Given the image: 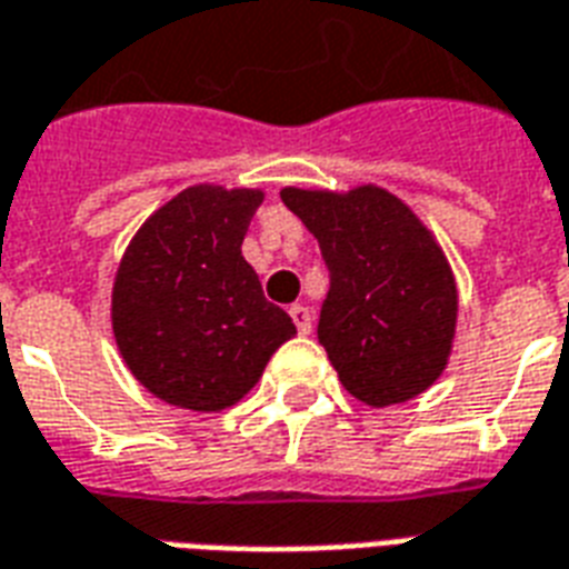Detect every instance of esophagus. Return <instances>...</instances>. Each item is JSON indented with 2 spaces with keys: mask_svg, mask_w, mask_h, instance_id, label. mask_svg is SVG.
I'll return each instance as SVG.
<instances>
[{
  "mask_svg": "<svg viewBox=\"0 0 569 569\" xmlns=\"http://www.w3.org/2000/svg\"><path fill=\"white\" fill-rule=\"evenodd\" d=\"M289 317L296 322L298 335H310V331H313V319H310V310H307L305 305L289 307Z\"/></svg>",
  "mask_w": 569,
  "mask_h": 569,
  "instance_id": "obj_1",
  "label": "esophagus"
}]
</instances>
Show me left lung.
<instances>
[{"label":"left lung","mask_w":569,"mask_h":569,"mask_svg":"<svg viewBox=\"0 0 569 569\" xmlns=\"http://www.w3.org/2000/svg\"><path fill=\"white\" fill-rule=\"evenodd\" d=\"M319 241L328 296L319 343L349 395L370 407L410 401L443 373L458 292L443 250L413 210L380 187L283 189Z\"/></svg>","instance_id":"8db88e82"}]
</instances>
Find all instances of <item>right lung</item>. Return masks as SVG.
I'll return each mask as SVG.
<instances>
[{"instance_id": "1", "label": "right lung", "mask_w": 569, "mask_h": 569, "mask_svg": "<svg viewBox=\"0 0 569 569\" xmlns=\"http://www.w3.org/2000/svg\"><path fill=\"white\" fill-rule=\"evenodd\" d=\"M259 204V189L189 187L129 243L113 283V338L156 398L199 413L226 410L296 335L241 256Z\"/></svg>"}]
</instances>
